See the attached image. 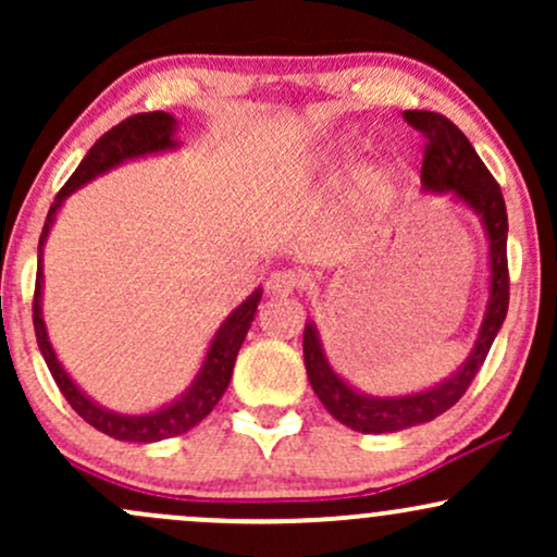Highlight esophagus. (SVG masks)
<instances>
[{"mask_svg": "<svg viewBox=\"0 0 557 557\" xmlns=\"http://www.w3.org/2000/svg\"><path fill=\"white\" fill-rule=\"evenodd\" d=\"M298 287H300V274L293 270L272 272L270 280H267V293H272V296H287V293H296Z\"/></svg>", "mask_w": 557, "mask_h": 557, "instance_id": "obj_1", "label": "esophagus"}]
</instances>
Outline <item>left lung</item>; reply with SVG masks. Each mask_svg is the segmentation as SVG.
Segmentation results:
<instances>
[{
    "mask_svg": "<svg viewBox=\"0 0 557 557\" xmlns=\"http://www.w3.org/2000/svg\"><path fill=\"white\" fill-rule=\"evenodd\" d=\"M403 120L413 131L424 133V162H421V185L426 190H450L463 203H469L474 212L482 216V225L487 230L490 240V304L484 314L482 330L474 343V350L456 374L447 376L437 387L424 389V393L403 395V398H369V395L356 393L354 387L332 372L324 359L322 343L314 322L306 324L304 330V363L309 374L311 387L324 408L341 424L363 434L400 432L408 426L424 424V421L437 419L447 408L456 406L461 395L469 389L484 359H487L492 343H495L497 330L503 327L505 314H508L510 280H508V214H505V201L500 185L484 168L474 146L458 131L445 114L426 110L403 112Z\"/></svg>",
    "mask_w": 557,
    "mask_h": 557,
    "instance_id": "left-lung-1",
    "label": "left lung"
}]
</instances>
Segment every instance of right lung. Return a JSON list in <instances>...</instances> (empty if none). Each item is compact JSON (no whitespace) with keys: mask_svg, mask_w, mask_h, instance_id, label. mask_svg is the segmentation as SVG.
I'll return each instance as SVG.
<instances>
[{"mask_svg":"<svg viewBox=\"0 0 557 557\" xmlns=\"http://www.w3.org/2000/svg\"><path fill=\"white\" fill-rule=\"evenodd\" d=\"M177 120L168 112H140L125 117L123 123L114 125L112 131H107L96 144L88 149V154L83 157L78 170L70 175V181L62 185V190L57 194L54 203L49 207L47 222H44L41 238H38V270H36V290H34V330H36V343L41 350L44 361H47L49 372H52L57 387L65 395V400L73 406V411L78 413L83 421L94 426V430L110 434L114 440H125V443H159V440L177 437V434L194 430L201 419H207L212 413V408L220 403L222 395L230 385V376H233L235 359H238V350L243 341H246V332L251 327L253 314H257V306L261 300V287L253 290L238 309L230 314L222 327L216 330L212 345L207 350V359H203L201 372L196 374L194 385L188 387V393L181 395L175 403H170L168 408H159L154 413H144V417H123V413L107 411V408L96 406L88 395L81 393V387L70 380L62 363L57 361L52 343L47 337V324L41 317V248L47 243L49 227H52L57 209L62 207V201L73 194L75 188L94 181L101 172L117 168L125 159H136L144 154H157V151L175 149L177 140L172 138L175 133Z\"/></svg>","mask_w":557,"mask_h":557,"instance_id":"obj_1","label":"right lung"}]
</instances>
